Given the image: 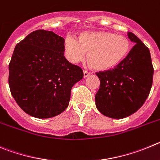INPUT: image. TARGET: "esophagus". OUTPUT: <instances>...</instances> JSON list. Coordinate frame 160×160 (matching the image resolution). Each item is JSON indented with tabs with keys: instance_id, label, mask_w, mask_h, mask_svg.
Instances as JSON below:
<instances>
[{
	"instance_id": "1",
	"label": "esophagus",
	"mask_w": 160,
	"mask_h": 160,
	"mask_svg": "<svg viewBox=\"0 0 160 160\" xmlns=\"http://www.w3.org/2000/svg\"><path fill=\"white\" fill-rule=\"evenodd\" d=\"M83 77H88L89 75L91 74V73L89 72L85 71V70H83Z\"/></svg>"
}]
</instances>
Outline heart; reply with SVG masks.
<instances>
[{"label": "heart", "instance_id": "1", "mask_svg": "<svg viewBox=\"0 0 160 160\" xmlns=\"http://www.w3.org/2000/svg\"><path fill=\"white\" fill-rule=\"evenodd\" d=\"M129 39L122 34L98 31L83 32L78 39L68 36L64 48L68 60L76 64L87 58L98 71L110 69L121 62L130 48Z\"/></svg>", "mask_w": 160, "mask_h": 160}]
</instances>
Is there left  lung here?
Listing matches in <instances>:
<instances>
[{
    "instance_id": "obj_1",
    "label": "left lung",
    "mask_w": 160,
    "mask_h": 160,
    "mask_svg": "<svg viewBox=\"0 0 160 160\" xmlns=\"http://www.w3.org/2000/svg\"><path fill=\"white\" fill-rule=\"evenodd\" d=\"M135 45L114 68L96 72L100 81L96 108L108 117L123 119L139 110L150 93L154 68L149 48L132 32Z\"/></svg>"
}]
</instances>
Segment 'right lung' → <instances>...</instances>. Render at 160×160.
<instances>
[{
	"mask_svg": "<svg viewBox=\"0 0 160 160\" xmlns=\"http://www.w3.org/2000/svg\"><path fill=\"white\" fill-rule=\"evenodd\" d=\"M63 37L39 29L16 45L8 65V84L19 107L39 119L60 114L68 106L71 89L83 70L64 56Z\"/></svg>",
	"mask_w": 160,
	"mask_h": 160,
	"instance_id": "obj_1",
	"label": "right lung"
}]
</instances>
